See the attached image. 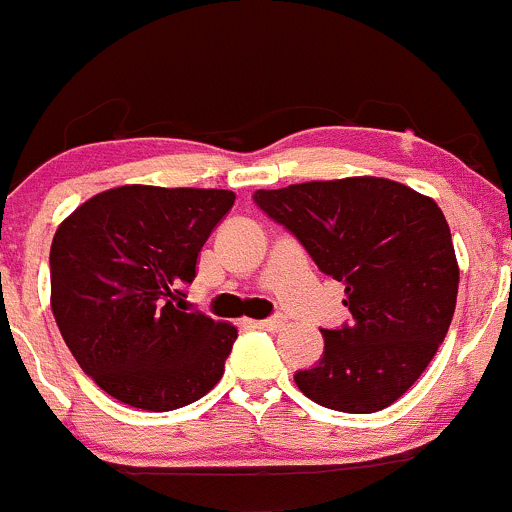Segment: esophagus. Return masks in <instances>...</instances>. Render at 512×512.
<instances>
[{"label":"esophagus","mask_w":512,"mask_h":512,"mask_svg":"<svg viewBox=\"0 0 512 512\" xmlns=\"http://www.w3.org/2000/svg\"><path fill=\"white\" fill-rule=\"evenodd\" d=\"M283 325H286V320L278 315V318H266V320H254V328H261V330H281Z\"/></svg>","instance_id":"34e87169"}]
</instances>
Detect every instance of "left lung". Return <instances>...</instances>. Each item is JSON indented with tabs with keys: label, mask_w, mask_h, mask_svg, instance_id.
<instances>
[{
	"label": "left lung",
	"mask_w": 512,
	"mask_h": 512,
	"mask_svg": "<svg viewBox=\"0 0 512 512\" xmlns=\"http://www.w3.org/2000/svg\"><path fill=\"white\" fill-rule=\"evenodd\" d=\"M261 212L286 226L315 266L345 286L350 325L323 330V357L295 372L320 407L372 414L397 402L444 342L458 263L434 199L382 177L258 189Z\"/></svg>",
	"instance_id": "8db88e82"
}]
</instances>
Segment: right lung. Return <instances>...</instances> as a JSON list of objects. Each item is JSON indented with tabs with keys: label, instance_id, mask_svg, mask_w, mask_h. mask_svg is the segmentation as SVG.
<instances>
[{
	"label": "right lung",
	"instance_id": "add662e5",
	"mask_svg": "<svg viewBox=\"0 0 512 512\" xmlns=\"http://www.w3.org/2000/svg\"><path fill=\"white\" fill-rule=\"evenodd\" d=\"M229 189L125 184L83 202L51 241V310L81 370L118 402L172 412L224 374L236 328L187 313L184 288Z\"/></svg>",
	"mask_w": 512,
	"mask_h": 512
}]
</instances>
